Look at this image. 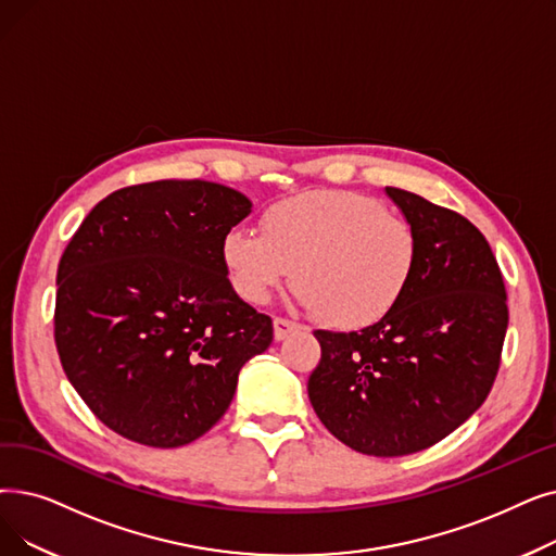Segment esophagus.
Masks as SVG:
<instances>
[{
    "label": "esophagus",
    "mask_w": 556,
    "mask_h": 556,
    "mask_svg": "<svg viewBox=\"0 0 556 556\" xmlns=\"http://www.w3.org/2000/svg\"><path fill=\"white\" fill-rule=\"evenodd\" d=\"M273 325H275V341H283V338H286L288 333H293V331L300 329L298 323L286 320V318H275Z\"/></svg>",
    "instance_id": "1"
}]
</instances>
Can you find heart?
Segmentation results:
<instances>
[{
	"label": "heart",
	"instance_id": "heart-1",
	"mask_svg": "<svg viewBox=\"0 0 556 556\" xmlns=\"http://www.w3.org/2000/svg\"><path fill=\"white\" fill-rule=\"evenodd\" d=\"M223 261L236 293L268 302L293 277L300 302L338 329H364L402 302L420 236L402 215L352 190H311L265 208L261 236L231 229Z\"/></svg>",
	"mask_w": 556,
	"mask_h": 556
}]
</instances>
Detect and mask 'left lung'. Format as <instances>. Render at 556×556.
Returning <instances> with one entry per match:
<instances>
[{
    "mask_svg": "<svg viewBox=\"0 0 556 556\" xmlns=\"http://www.w3.org/2000/svg\"><path fill=\"white\" fill-rule=\"evenodd\" d=\"M420 236L402 302L361 331L318 329L313 412L348 447L404 456L443 441L491 393L509 308L489 240L470 220L386 186Z\"/></svg>",
    "mask_w": 556,
    "mask_h": 556,
    "instance_id": "obj_1",
    "label": "left lung"
}]
</instances>
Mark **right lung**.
Returning <instances> with one entry per match:
<instances>
[{
  "instance_id": "right-lung-1",
  "label": "right lung",
  "mask_w": 556,
  "mask_h": 556,
  "mask_svg": "<svg viewBox=\"0 0 556 556\" xmlns=\"http://www.w3.org/2000/svg\"><path fill=\"white\" fill-rule=\"evenodd\" d=\"M252 202L223 184L152 181L94 206L61 256L54 341L109 429L150 447L192 443L229 408L238 372L273 343L240 300L223 238Z\"/></svg>"
}]
</instances>
